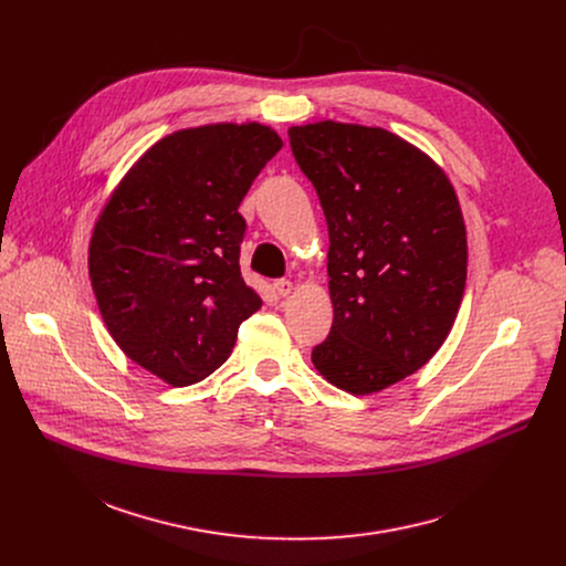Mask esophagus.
<instances>
[{
  "label": "esophagus",
  "mask_w": 566,
  "mask_h": 566,
  "mask_svg": "<svg viewBox=\"0 0 566 566\" xmlns=\"http://www.w3.org/2000/svg\"><path fill=\"white\" fill-rule=\"evenodd\" d=\"M273 289L277 291V295H280V297H289V295L293 293V289H295V286H293V282H291V280H277V282L273 284Z\"/></svg>",
  "instance_id": "esophagus-1"
}]
</instances>
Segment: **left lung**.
I'll list each match as a JSON object with an SVG mask.
<instances>
[{"instance_id": "left-lung-1", "label": "left lung", "mask_w": 566, "mask_h": 566, "mask_svg": "<svg viewBox=\"0 0 566 566\" xmlns=\"http://www.w3.org/2000/svg\"><path fill=\"white\" fill-rule=\"evenodd\" d=\"M289 138L329 228L334 325L313 367L354 396L380 391L421 369L454 325L468 266L457 192L382 127L319 120Z\"/></svg>"}]
</instances>
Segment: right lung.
<instances>
[{
  "mask_svg": "<svg viewBox=\"0 0 566 566\" xmlns=\"http://www.w3.org/2000/svg\"><path fill=\"white\" fill-rule=\"evenodd\" d=\"M282 145L260 123L179 129L136 160L98 214L90 277L107 332L172 387L219 369L262 306L239 271L237 208Z\"/></svg>",
  "mask_w": 566,
  "mask_h": 566,
  "instance_id": "add662e5",
  "label": "right lung"
}]
</instances>
